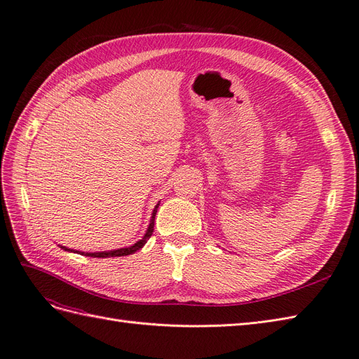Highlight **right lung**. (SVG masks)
<instances>
[{
  "label": "right lung",
  "instance_id": "right-lung-1",
  "mask_svg": "<svg viewBox=\"0 0 359 359\" xmlns=\"http://www.w3.org/2000/svg\"><path fill=\"white\" fill-rule=\"evenodd\" d=\"M158 205H155V208L152 210V215H151V220H149V224H148V229L145 231V235L142 239H139L136 243H133L132 246H124V248H118V249H113V251H102V252H81V251H73V249L70 248H66V246H61V249H65V251H69V252H79L81 255H85V257H93V258H110V257H126V255H130V254H135L136 251H139L147 242L148 239L151 238L152 231H154V222H155V214H157V210H158Z\"/></svg>",
  "mask_w": 359,
  "mask_h": 359
}]
</instances>
